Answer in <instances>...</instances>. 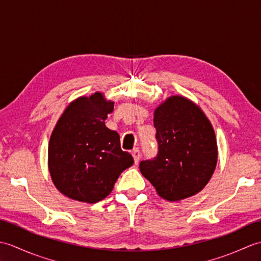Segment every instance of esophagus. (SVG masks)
<instances>
[{
	"label": "esophagus",
	"instance_id": "1",
	"mask_svg": "<svg viewBox=\"0 0 261 261\" xmlns=\"http://www.w3.org/2000/svg\"><path fill=\"white\" fill-rule=\"evenodd\" d=\"M131 154H132V157H134V159H135V164L137 165L138 163H139V160H140V150L138 148H135L134 150L131 151Z\"/></svg>",
	"mask_w": 261,
	"mask_h": 261
}]
</instances>
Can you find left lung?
I'll return each instance as SVG.
<instances>
[{
    "label": "left lung",
    "mask_w": 261,
    "mask_h": 261,
    "mask_svg": "<svg viewBox=\"0 0 261 261\" xmlns=\"http://www.w3.org/2000/svg\"><path fill=\"white\" fill-rule=\"evenodd\" d=\"M153 126L158 151L141 160V174L168 201L201 192L218 162L214 130L202 110L185 97L171 96L154 111Z\"/></svg>",
    "instance_id": "8db88e82"
}]
</instances>
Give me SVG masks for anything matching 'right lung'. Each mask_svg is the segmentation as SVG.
Wrapping results in <instances>:
<instances>
[{
    "instance_id": "add662e5",
    "label": "right lung",
    "mask_w": 261,
    "mask_h": 261,
    "mask_svg": "<svg viewBox=\"0 0 261 261\" xmlns=\"http://www.w3.org/2000/svg\"><path fill=\"white\" fill-rule=\"evenodd\" d=\"M114 103L101 93L71 102L53 131L48 148L49 171L64 195L96 203L112 192L116 179L134 164L121 149L120 136L105 125Z\"/></svg>"
}]
</instances>
